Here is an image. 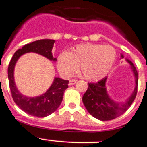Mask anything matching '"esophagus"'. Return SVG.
<instances>
[{
  "label": "esophagus",
  "instance_id": "1",
  "mask_svg": "<svg viewBox=\"0 0 147 147\" xmlns=\"http://www.w3.org/2000/svg\"><path fill=\"white\" fill-rule=\"evenodd\" d=\"M76 82H77V80H75V79H71V80L69 81V83H68V84H69V85H74V84H76Z\"/></svg>",
  "mask_w": 147,
  "mask_h": 147
}]
</instances>
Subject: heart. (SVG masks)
<instances>
[{"instance_id": "1", "label": "heart", "mask_w": 147, "mask_h": 147, "mask_svg": "<svg viewBox=\"0 0 147 147\" xmlns=\"http://www.w3.org/2000/svg\"><path fill=\"white\" fill-rule=\"evenodd\" d=\"M115 49L109 45L79 44L70 52H62L57 60V69L64 77H69L81 64V71L90 82H96L106 76L115 62Z\"/></svg>"}]
</instances>
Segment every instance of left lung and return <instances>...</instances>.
I'll return each mask as SVG.
<instances>
[{"mask_svg":"<svg viewBox=\"0 0 147 147\" xmlns=\"http://www.w3.org/2000/svg\"><path fill=\"white\" fill-rule=\"evenodd\" d=\"M120 58H124L122 54H121ZM125 60L130 65L133 73L135 87L131 95L125 101H117L109 95L106 86L107 76L96 83H89L88 88L83 95L82 101L86 109L92 117L99 120L107 121L118 117L127 111L135 100L138 87V72L133 63L128 59L125 58Z\"/></svg>","mask_w":147,"mask_h":147,"instance_id":"1","label":"left lung"}]
</instances>
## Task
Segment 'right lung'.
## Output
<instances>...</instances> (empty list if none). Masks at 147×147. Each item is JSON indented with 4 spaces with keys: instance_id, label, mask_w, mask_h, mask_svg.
I'll return each instance as SVG.
<instances>
[{
    "instance_id": "1",
    "label": "right lung",
    "mask_w": 147,
    "mask_h": 147,
    "mask_svg": "<svg viewBox=\"0 0 147 147\" xmlns=\"http://www.w3.org/2000/svg\"><path fill=\"white\" fill-rule=\"evenodd\" d=\"M55 42L52 39H41L25 44L14 54L8 68L9 87L14 101L22 111L38 117H45L57 109L63 100L65 90L68 87L69 81L55 76L52 84L44 93L38 96L28 97L22 94L16 87L14 68L22 55L29 52L38 54L50 61L56 62L57 58L53 57L52 52Z\"/></svg>"
}]
</instances>
